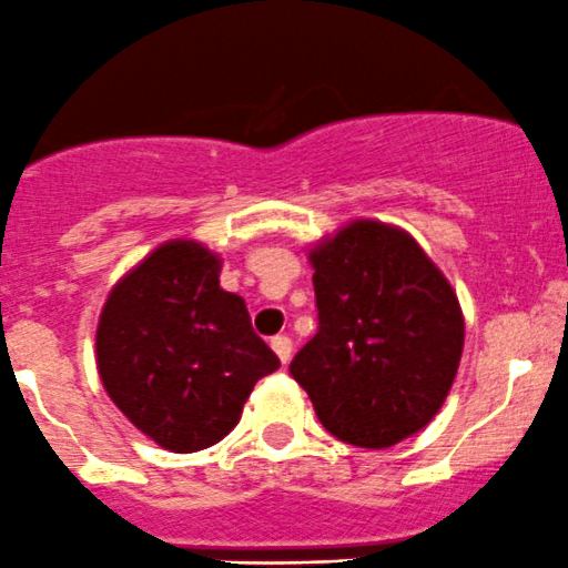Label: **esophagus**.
<instances>
[{
	"mask_svg": "<svg viewBox=\"0 0 568 568\" xmlns=\"http://www.w3.org/2000/svg\"><path fill=\"white\" fill-rule=\"evenodd\" d=\"M271 347L276 351V356L282 358V364H290L292 358V339L286 334H278L271 339Z\"/></svg>",
	"mask_w": 568,
	"mask_h": 568,
	"instance_id": "obj_1",
	"label": "esophagus"
}]
</instances>
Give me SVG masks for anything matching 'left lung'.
<instances>
[{
  "mask_svg": "<svg viewBox=\"0 0 568 568\" xmlns=\"http://www.w3.org/2000/svg\"><path fill=\"white\" fill-rule=\"evenodd\" d=\"M317 334L292 358L317 419L345 445L384 450L445 403L464 351L450 282L397 226L353 221L308 251Z\"/></svg>",
  "mask_w": 568,
  "mask_h": 568,
  "instance_id": "left-lung-1",
  "label": "left lung"
}]
</instances>
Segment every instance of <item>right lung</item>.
Returning a JSON list of instances; mask_svg holds the SVG:
<instances>
[{
  "label": "right lung",
  "instance_id": "add662e5",
  "mask_svg": "<svg viewBox=\"0 0 568 568\" xmlns=\"http://www.w3.org/2000/svg\"><path fill=\"white\" fill-rule=\"evenodd\" d=\"M95 364L123 417L171 453L217 445L256 381L282 367L221 286V256L195 240L160 245L112 286Z\"/></svg>",
  "mask_w": 568,
  "mask_h": 568
}]
</instances>
